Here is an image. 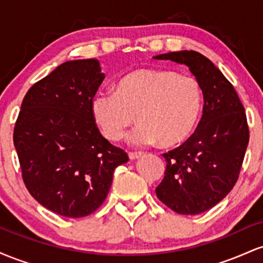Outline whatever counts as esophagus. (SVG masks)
<instances>
[{"mask_svg": "<svg viewBox=\"0 0 263 263\" xmlns=\"http://www.w3.org/2000/svg\"><path fill=\"white\" fill-rule=\"evenodd\" d=\"M141 156H142L141 152H129L128 153L129 159H137V158H140Z\"/></svg>", "mask_w": 263, "mask_h": 263, "instance_id": "1", "label": "esophagus"}]
</instances>
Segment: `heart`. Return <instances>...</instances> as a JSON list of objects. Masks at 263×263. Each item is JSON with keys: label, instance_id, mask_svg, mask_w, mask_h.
Here are the masks:
<instances>
[{"label": "heart", "instance_id": "b5f03b06", "mask_svg": "<svg viewBox=\"0 0 263 263\" xmlns=\"http://www.w3.org/2000/svg\"><path fill=\"white\" fill-rule=\"evenodd\" d=\"M203 104V89L195 78L170 69L141 68L122 77L116 92L96 93L91 114L107 140H121L138 120L135 143L158 142L164 148H174L195 132Z\"/></svg>", "mask_w": 263, "mask_h": 263}]
</instances>
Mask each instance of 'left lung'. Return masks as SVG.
Listing matches in <instances>:
<instances>
[{"label": "left lung", "mask_w": 263, "mask_h": 263, "mask_svg": "<svg viewBox=\"0 0 263 263\" xmlns=\"http://www.w3.org/2000/svg\"><path fill=\"white\" fill-rule=\"evenodd\" d=\"M189 68L203 89V116L182 146L163 153L167 168L157 198L182 215L211 209L237 182L250 140L245 107L236 90L203 54L194 50L155 57Z\"/></svg>", "instance_id": "1"}]
</instances>
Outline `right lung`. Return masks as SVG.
Here are the masks:
<instances>
[{
    "instance_id": "right-lung-1",
    "label": "right lung",
    "mask_w": 263,
    "mask_h": 263,
    "mask_svg": "<svg viewBox=\"0 0 263 263\" xmlns=\"http://www.w3.org/2000/svg\"><path fill=\"white\" fill-rule=\"evenodd\" d=\"M105 75L96 59L65 62L26 93L13 131L23 182L39 204L66 218L101 206L125 151L102 137L91 102Z\"/></svg>"
}]
</instances>
